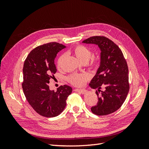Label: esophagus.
I'll list each match as a JSON object with an SVG mask.
<instances>
[{"label": "esophagus", "instance_id": "esophagus-1", "mask_svg": "<svg viewBox=\"0 0 149 149\" xmlns=\"http://www.w3.org/2000/svg\"><path fill=\"white\" fill-rule=\"evenodd\" d=\"M75 91H77V92L80 93L81 94H84L87 92V90L85 89H77H77H75Z\"/></svg>", "mask_w": 149, "mask_h": 149}]
</instances>
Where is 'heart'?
I'll return each mask as SVG.
<instances>
[{
	"instance_id": "heart-1",
	"label": "heart",
	"mask_w": 149,
	"mask_h": 149,
	"mask_svg": "<svg viewBox=\"0 0 149 149\" xmlns=\"http://www.w3.org/2000/svg\"><path fill=\"white\" fill-rule=\"evenodd\" d=\"M74 56L82 63H87L92 56V52L88 47L83 45H77L73 49ZM65 58V55H61L57 61V66L59 69L61 68L63 61ZM68 81L75 86H83L90 80V75L87 73L73 74L68 76Z\"/></svg>"
}]
</instances>
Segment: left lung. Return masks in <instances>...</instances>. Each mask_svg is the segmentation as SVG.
Listing matches in <instances>:
<instances>
[{
    "label": "left lung",
    "instance_id": "1",
    "mask_svg": "<svg viewBox=\"0 0 149 149\" xmlns=\"http://www.w3.org/2000/svg\"><path fill=\"white\" fill-rule=\"evenodd\" d=\"M83 43L94 44L100 50V66L91 79L90 86L97 89L99 101L91 107L97 115H107L122 106L129 91V70L122 50L111 40L104 36H92ZM104 88L100 96L98 91Z\"/></svg>",
    "mask_w": 149,
    "mask_h": 149
}]
</instances>
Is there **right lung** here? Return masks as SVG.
Wrapping results in <instances>:
<instances>
[{"instance_id":"add662e5","label":"right lung","mask_w":149,"mask_h":149,"mask_svg":"<svg viewBox=\"0 0 149 149\" xmlns=\"http://www.w3.org/2000/svg\"><path fill=\"white\" fill-rule=\"evenodd\" d=\"M65 47L56 42L43 44L34 49L24 62V95L34 110L43 116L52 118L60 115L72 91L67 85L60 86L56 91L49 86L50 77L57 71L54 63L57 54Z\"/></svg>"}]
</instances>
